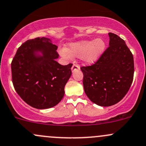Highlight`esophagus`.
<instances>
[{"mask_svg": "<svg viewBox=\"0 0 146 146\" xmlns=\"http://www.w3.org/2000/svg\"><path fill=\"white\" fill-rule=\"evenodd\" d=\"M80 70L79 66H78V64H73V66H72V68H71L72 72H74V71H76V70Z\"/></svg>", "mask_w": 146, "mask_h": 146, "instance_id": "esophagus-1", "label": "esophagus"}]
</instances>
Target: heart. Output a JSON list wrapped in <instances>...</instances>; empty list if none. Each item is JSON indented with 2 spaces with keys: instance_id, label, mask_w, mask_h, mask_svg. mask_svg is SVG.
I'll return each mask as SVG.
<instances>
[{
  "instance_id": "1",
  "label": "heart",
  "mask_w": 146,
  "mask_h": 146,
  "mask_svg": "<svg viewBox=\"0 0 146 146\" xmlns=\"http://www.w3.org/2000/svg\"><path fill=\"white\" fill-rule=\"evenodd\" d=\"M106 47L105 42L101 38L94 40H80L70 43L66 49L61 48L59 52L65 59L70 56L81 58L84 62L92 64L100 58Z\"/></svg>"
}]
</instances>
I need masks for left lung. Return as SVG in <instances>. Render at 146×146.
<instances>
[{"mask_svg":"<svg viewBox=\"0 0 146 146\" xmlns=\"http://www.w3.org/2000/svg\"><path fill=\"white\" fill-rule=\"evenodd\" d=\"M109 47L99 60L82 66L84 90L87 97L101 106H110L127 94L133 81L134 57L124 40L109 33Z\"/></svg>","mask_w":146,"mask_h":146,"instance_id":"8db88e82","label":"left lung"}]
</instances>
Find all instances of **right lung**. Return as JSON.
<instances>
[{
	"label": "right lung",
	"instance_id": "obj_1",
	"mask_svg": "<svg viewBox=\"0 0 146 146\" xmlns=\"http://www.w3.org/2000/svg\"><path fill=\"white\" fill-rule=\"evenodd\" d=\"M57 46L47 38L29 40L18 48L11 64L14 87L27 104L37 109L55 106L64 96L73 64L63 66Z\"/></svg>",
	"mask_w": 146,
	"mask_h": 146
}]
</instances>
